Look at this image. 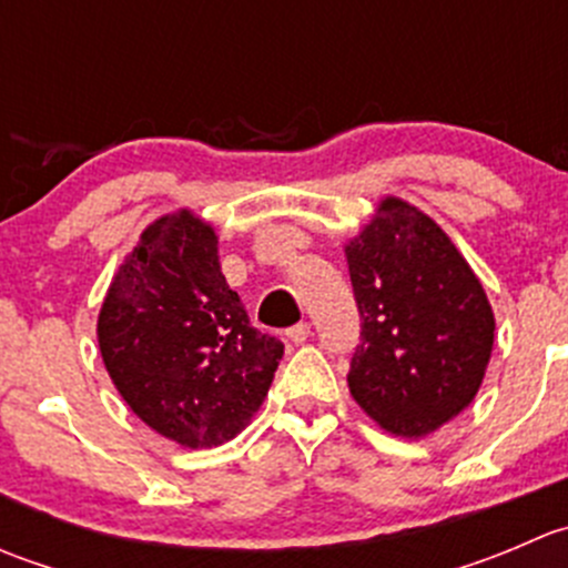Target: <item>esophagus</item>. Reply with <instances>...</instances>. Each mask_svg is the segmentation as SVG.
<instances>
[{"mask_svg":"<svg viewBox=\"0 0 568 568\" xmlns=\"http://www.w3.org/2000/svg\"><path fill=\"white\" fill-rule=\"evenodd\" d=\"M285 335H288L291 343H305L307 337H311V324H307V321H300V324L291 326V329L285 332Z\"/></svg>","mask_w":568,"mask_h":568,"instance_id":"1","label":"esophagus"}]
</instances>
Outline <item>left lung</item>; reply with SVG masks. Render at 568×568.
I'll list each match as a JSON object with an SVG mask.
<instances>
[{
	"mask_svg": "<svg viewBox=\"0 0 568 568\" xmlns=\"http://www.w3.org/2000/svg\"><path fill=\"white\" fill-rule=\"evenodd\" d=\"M359 311L354 400L398 437H426L469 406L495 343V313L443 227L398 197L346 247Z\"/></svg>",
	"mask_w": 568,
	"mask_h": 568,
	"instance_id": "left-lung-1",
	"label": "left lung"
}]
</instances>
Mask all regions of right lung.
<instances>
[{
    "label": "right lung",
    "instance_id": "obj_1",
    "mask_svg": "<svg viewBox=\"0 0 568 568\" xmlns=\"http://www.w3.org/2000/svg\"><path fill=\"white\" fill-rule=\"evenodd\" d=\"M114 387L142 423L186 448L236 437L272 387L283 343L250 324L209 222L181 209L142 231L99 313Z\"/></svg>",
    "mask_w": 568,
    "mask_h": 568
}]
</instances>
